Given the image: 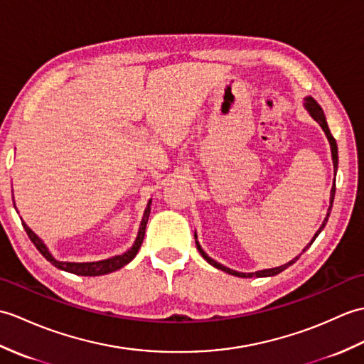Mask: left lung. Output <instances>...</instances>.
<instances>
[{"label": "left lung", "mask_w": 364, "mask_h": 364, "mask_svg": "<svg viewBox=\"0 0 364 364\" xmlns=\"http://www.w3.org/2000/svg\"><path fill=\"white\" fill-rule=\"evenodd\" d=\"M304 107L306 109V112H309L310 114V117L316 121V123L322 127V131H324V134H326V136H327V140H328V143H330V151H332V161H333V173H335V176H336V171H338V146H336V140L333 139V135L330 134V129H328V126H327V121H326V115H324V112H322V109H321V106L319 104L314 101L311 96H306V98L304 100ZM335 179H333V185H332V190H330V205H328V210H327V215H326V218H324V221H322V224H321V228L318 229V232L314 233V237L311 238V241L309 245L305 246V249L302 250V252H305L306 249H309L311 245H313V241L316 240V237L319 235V233L324 230V228H326V224H327V221H328V216H330V210H332V205H333V199H335ZM195 238H196V246H198V250H199V254L203 255L205 260L212 264V266H215L216 269H221V271H224V272H228V274H230V276H237V277H245V279H247V277H272V276H277V274H280L282 271H285L287 268H289V266H291L293 263H296L297 260H299V257H294L291 262H288V263H285V264H282V266H277V268H269V269H262V271H255V272H238V271H235V269H230V268H228V266H224V264H221V263H218L216 260H213L212 257H208L207 254H205V250L200 247V245H199V241H198V235H196V232H195Z\"/></svg>", "instance_id": "left-lung-1"}]
</instances>
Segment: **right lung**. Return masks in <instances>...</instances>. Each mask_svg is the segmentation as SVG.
<instances>
[{
    "instance_id": "obj_1",
    "label": "right lung",
    "mask_w": 364,
    "mask_h": 364,
    "mask_svg": "<svg viewBox=\"0 0 364 364\" xmlns=\"http://www.w3.org/2000/svg\"><path fill=\"white\" fill-rule=\"evenodd\" d=\"M151 203H152V199H149L146 208H144V213H143L141 223H140V229H139V233H136V238L134 241L132 247L126 250L124 254L110 257V258H106V260H100V262H60L50 252V249L46 247L42 238L36 235L34 230H32L26 223L24 221H21V223H23L24 230H26V233H28V237L31 238L32 243H34V246L38 249V252L42 254L51 264H54L55 268L71 272V274H76V276L95 277V276H104V274H110L117 269H121L123 266H126L127 263H131L134 260L136 252H139L141 243H143L144 230H146V224H148L149 213H151ZM14 205H15V200H14Z\"/></svg>"
}]
</instances>
